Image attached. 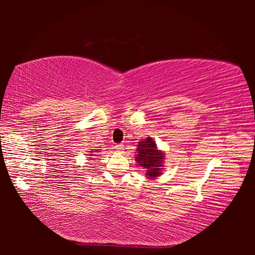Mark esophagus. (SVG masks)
<instances>
[{
    "instance_id": "1",
    "label": "esophagus",
    "mask_w": 255,
    "mask_h": 255,
    "mask_svg": "<svg viewBox=\"0 0 255 255\" xmlns=\"http://www.w3.org/2000/svg\"><path fill=\"white\" fill-rule=\"evenodd\" d=\"M115 149L118 151V152H123L124 151V144L123 143H118V144H116L115 145Z\"/></svg>"
}]
</instances>
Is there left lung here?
Masks as SVG:
<instances>
[{
	"label": "left lung",
	"instance_id": "left-lung-1",
	"mask_svg": "<svg viewBox=\"0 0 255 255\" xmlns=\"http://www.w3.org/2000/svg\"><path fill=\"white\" fill-rule=\"evenodd\" d=\"M137 163L145 170V175L149 178H156L161 175L162 163L164 160V153L158 150L155 142L151 137H148L143 141H139L137 144Z\"/></svg>",
	"mask_w": 255,
	"mask_h": 255
}]
</instances>
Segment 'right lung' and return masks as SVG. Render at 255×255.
<instances>
[{
  "mask_svg": "<svg viewBox=\"0 0 255 255\" xmlns=\"http://www.w3.org/2000/svg\"><path fill=\"white\" fill-rule=\"evenodd\" d=\"M97 151L99 150H92V151H90V153H94V152H97ZM94 155H97V154H94Z\"/></svg>",
  "mask_w": 255,
  "mask_h": 255,
  "instance_id": "obj_1",
  "label": "right lung"
}]
</instances>
